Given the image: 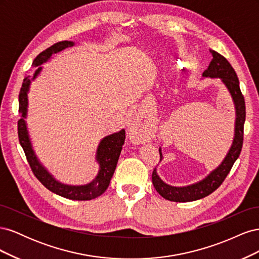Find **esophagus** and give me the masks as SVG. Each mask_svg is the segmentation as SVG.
I'll use <instances>...</instances> for the list:
<instances>
[{
	"label": "esophagus",
	"mask_w": 259,
	"mask_h": 259,
	"mask_svg": "<svg viewBox=\"0 0 259 259\" xmlns=\"http://www.w3.org/2000/svg\"><path fill=\"white\" fill-rule=\"evenodd\" d=\"M138 127H139V125H138V124H133V127H132V130H136V128H138ZM132 130H131V131H132ZM145 131H146V128H145ZM144 133H145V132H143V131L140 132V135H139V137H138V138L143 139V138H144V135H143Z\"/></svg>",
	"instance_id": "1"
}]
</instances>
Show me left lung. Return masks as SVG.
<instances>
[{"mask_svg": "<svg viewBox=\"0 0 259 259\" xmlns=\"http://www.w3.org/2000/svg\"><path fill=\"white\" fill-rule=\"evenodd\" d=\"M213 59L209 62L207 69L203 72L204 77H219L225 84L227 90L229 91L232 97L234 109H236V126H234V138L228 154L226 155L225 160L222 162L216 169L205 177L201 182L186 187H173L165 184L159 177L156 169L152 171V184L155 190L164 199L173 202H190L200 200L202 198L207 197L208 194L214 192L217 188L223 184L227 175L229 174L234 162L237 161L242 150L243 146V134H244V122H245V101L243 97L240 83L229 61L227 60L221 54L215 51H211ZM160 160L162 159L161 148L159 149Z\"/></svg>", "mask_w": 259, "mask_h": 259, "instance_id": "left-lung-1", "label": "left lung"}]
</instances>
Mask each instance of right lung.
Returning <instances> with one entry per match:
<instances>
[{"instance_id":"add662e5","label":"right lung","mask_w":259,"mask_h":259,"mask_svg":"<svg viewBox=\"0 0 259 259\" xmlns=\"http://www.w3.org/2000/svg\"><path fill=\"white\" fill-rule=\"evenodd\" d=\"M74 43L71 41H61L52 45L51 48L46 49L36 56L33 61L34 66H38L32 79L30 80L29 76L23 79L22 86L19 92V113L21 114V119L18 121V138L19 143L25 151L27 161L32 169L34 176L40 180V183L48 188V189L60 197H64L70 200L77 201H88L98 198L103 194L108 188L110 180L113 176V173L116 167L117 160L122 150L125 140V131L122 130L112 135H109L101 140L96 153V160L99 163V171L96 178L92 183L84 186H69L57 182L48 170L44 168L42 164L38 162L36 155L32 149V145L30 142V137L28 134L27 124L25 119L27 117L28 110V92L30 88V83L41 72L43 62L48 61V59L53 54L58 53L70 46H73Z\"/></svg>"}]
</instances>
